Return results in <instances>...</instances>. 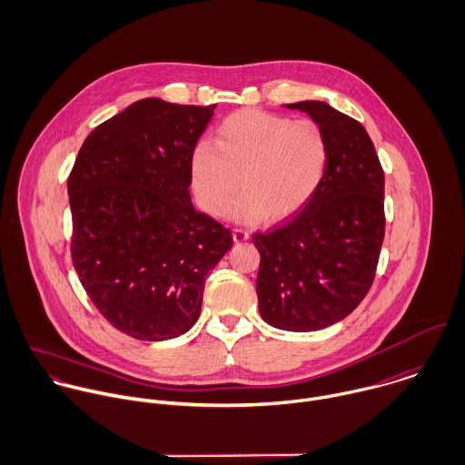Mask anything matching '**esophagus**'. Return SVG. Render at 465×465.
Segmentation results:
<instances>
[{"mask_svg": "<svg viewBox=\"0 0 465 465\" xmlns=\"http://www.w3.org/2000/svg\"><path fill=\"white\" fill-rule=\"evenodd\" d=\"M232 237H233L235 242H244V241L250 239V232H246L242 228H233L232 230Z\"/></svg>", "mask_w": 465, "mask_h": 465, "instance_id": "34e87169", "label": "esophagus"}]
</instances>
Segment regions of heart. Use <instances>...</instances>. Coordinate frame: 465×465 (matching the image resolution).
<instances>
[{"instance_id": "heart-1", "label": "heart", "mask_w": 465, "mask_h": 465, "mask_svg": "<svg viewBox=\"0 0 465 465\" xmlns=\"http://www.w3.org/2000/svg\"><path fill=\"white\" fill-rule=\"evenodd\" d=\"M328 157L326 134L315 121L241 110L217 126L213 144L193 148L192 184L208 213L219 215L241 186L232 217L244 223L262 215L282 221L315 195Z\"/></svg>"}]
</instances>
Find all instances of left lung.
Instances as JSON below:
<instances>
[{"label":"left lung","instance_id":"1","mask_svg":"<svg viewBox=\"0 0 465 465\" xmlns=\"http://www.w3.org/2000/svg\"><path fill=\"white\" fill-rule=\"evenodd\" d=\"M326 134L324 179L301 213L255 233L259 313L284 331H317L348 317L370 292L384 241V172L366 128L324 101L286 104Z\"/></svg>","mask_w":465,"mask_h":465}]
</instances>
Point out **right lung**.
I'll list each match as a JSON object with an SVG mask.
<instances>
[{"label":"right lung","instance_id":"add662e5","mask_svg":"<svg viewBox=\"0 0 465 465\" xmlns=\"http://www.w3.org/2000/svg\"><path fill=\"white\" fill-rule=\"evenodd\" d=\"M215 104L132 103L84 139L68 177L72 262L101 315L139 341L199 319L232 232L192 204V153Z\"/></svg>","mask_w":465,"mask_h":465}]
</instances>
